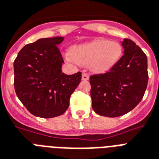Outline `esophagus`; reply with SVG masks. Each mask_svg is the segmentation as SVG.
Masks as SVG:
<instances>
[{
	"mask_svg": "<svg viewBox=\"0 0 159 159\" xmlns=\"http://www.w3.org/2000/svg\"><path fill=\"white\" fill-rule=\"evenodd\" d=\"M89 75L86 74V73H83L82 74V80H89Z\"/></svg>",
	"mask_w": 159,
	"mask_h": 159,
	"instance_id": "34e87169",
	"label": "esophagus"
}]
</instances>
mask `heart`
<instances>
[{"instance_id": "b5f03b06", "label": "heart", "mask_w": 159, "mask_h": 159, "mask_svg": "<svg viewBox=\"0 0 159 159\" xmlns=\"http://www.w3.org/2000/svg\"><path fill=\"white\" fill-rule=\"evenodd\" d=\"M123 48L116 41L98 39L72 48V53H65L69 62L89 66L96 72H105L112 68L121 57Z\"/></svg>"}]
</instances>
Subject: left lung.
<instances>
[{"instance_id": "8db88e82", "label": "left lung", "mask_w": 159, "mask_h": 159, "mask_svg": "<svg viewBox=\"0 0 159 159\" xmlns=\"http://www.w3.org/2000/svg\"><path fill=\"white\" fill-rule=\"evenodd\" d=\"M124 53L105 74L91 75L92 107L106 117L125 115L140 103L147 88V57L129 39L122 41Z\"/></svg>"}]
</instances>
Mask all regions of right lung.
I'll return each instance as SVG.
<instances>
[{
    "mask_svg": "<svg viewBox=\"0 0 159 159\" xmlns=\"http://www.w3.org/2000/svg\"><path fill=\"white\" fill-rule=\"evenodd\" d=\"M61 36L42 38L25 45L14 60V89L31 114L40 118L57 117L69 107L70 95L81 80V72L66 75L57 45Z\"/></svg>",
    "mask_w": 159,
    "mask_h": 159,
    "instance_id": "obj_1",
    "label": "right lung"
}]
</instances>
